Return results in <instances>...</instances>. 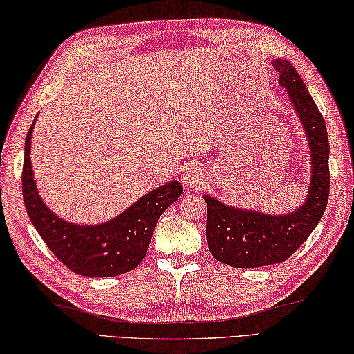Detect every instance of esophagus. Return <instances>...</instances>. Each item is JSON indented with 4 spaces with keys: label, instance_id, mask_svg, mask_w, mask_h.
I'll list each match as a JSON object with an SVG mask.
<instances>
[{
    "label": "esophagus",
    "instance_id": "34e87169",
    "mask_svg": "<svg viewBox=\"0 0 354 354\" xmlns=\"http://www.w3.org/2000/svg\"><path fill=\"white\" fill-rule=\"evenodd\" d=\"M205 174H204V169H202L201 166L198 165H191L188 167L187 174H185L183 177V182L185 185H187V188L189 189H196V188H201L202 185L205 183Z\"/></svg>",
    "mask_w": 354,
    "mask_h": 354
}]
</instances>
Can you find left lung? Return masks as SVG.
Segmentation results:
<instances>
[{"label": "left lung", "mask_w": 354, "mask_h": 354, "mask_svg": "<svg viewBox=\"0 0 354 354\" xmlns=\"http://www.w3.org/2000/svg\"><path fill=\"white\" fill-rule=\"evenodd\" d=\"M273 66L308 135L310 187L304 204L288 215L243 210L204 196L208 249L218 262L235 268H256L287 260L317 227L329 199V141L323 115L297 68L286 59H276Z\"/></svg>", "instance_id": "obj_1"}]
</instances>
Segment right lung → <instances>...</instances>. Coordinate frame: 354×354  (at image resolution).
Segmentation results:
<instances>
[{"instance_id":"right-lung-1","label":"right lung","mask_w":354,"mask_h":354,"mask_svg":"<svg viewBox=\"0 0 354 354\" xmlns=\"http://www.w3.org/2000/svg\"><path fill=\"white\" fill-rule=\"evenodd\" d=\"M34 122L25 141L21 189L28 216L39 235L59 262L77 274L111 277L135 270L146 256L161 213L182 194V185L169 182L153 189L108 223L81 225L64 221L44 204L34 182L30 156Z\"/></svg>"}]
</instances>
